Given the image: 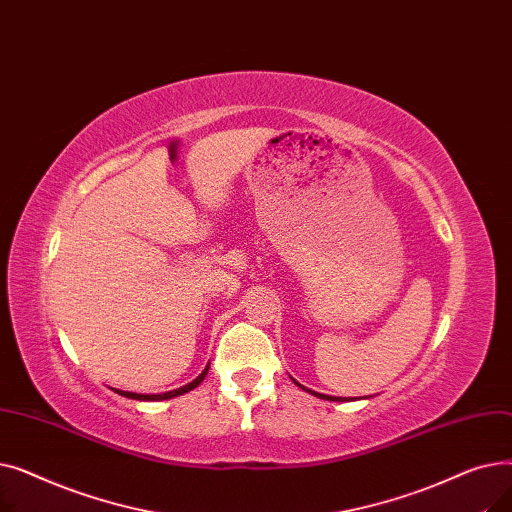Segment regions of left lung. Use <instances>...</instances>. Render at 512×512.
<instances>
[{
	"label": "left lung",
	"mask_w": 512,
	"mask_h": 512,
	"mask_svg": "<svg viewBox=\"0 0 512 512\" xmlns=\"http://www.w3.org/2000/svg\"><path fill=\"white\" fill-rule=\"evenodd\" d=\"M301 386V384H299ZM303 388V386H301ZM303 390H307V388H303ZM307 392H311V394H315V396H319V398H324V400H334V402H338V400H342V398H336V396H326V394H317V392H313V390H307Z\"/></svg>",
	"instance_id": "left-lung-1"
}]
</instances>
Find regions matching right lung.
<instances>
[{"mask_svg": "<svg viewBox=\"0 0 512 512\" xmlns=\"http://www.w3.org/2000/svg\"><path fill=\"white\" fill-rule=\"evenodd\" d=\"M207 371H209V367H205V371L199 375V378H197L195 382L186 384V386H182V388H178V390L166 392V394H134V392H122V390H116V392L122 394V396H126V398H134V400H166V398H174V396H180V394H184V392H191L193 388H197V386L205 380Z\"/></svg>", "mask_w": 512, "mask_h": 512, "instance_id": "1", "label": "right lung"}]
</instances>
